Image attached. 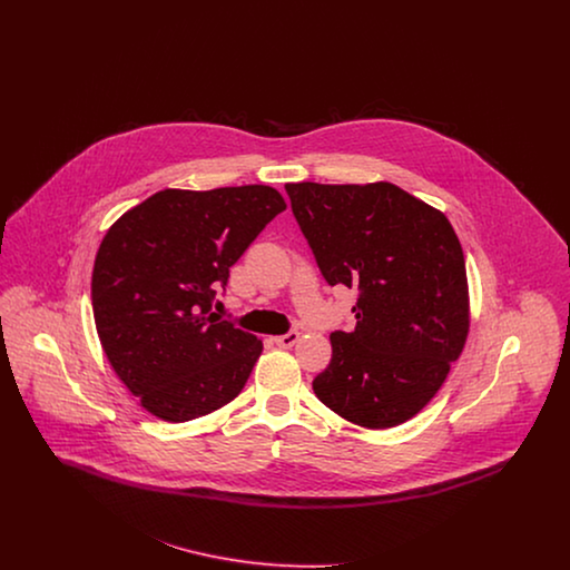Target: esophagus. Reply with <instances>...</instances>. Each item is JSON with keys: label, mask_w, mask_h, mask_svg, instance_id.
Segmentation results:
<instances>
[{"label": "esophagus", "mask_w": 570, "mask_h": 570, "mask_svg": "<svg viewBox=\"0 0 570 570\" xmlns=\"http://www.w3.org/2000/svg\"><path fill=\"white\" fill-rule=\"evenodd\" d=\"M273 342H275L279 348H291V346H295V344H297L298 333L297 331H288V333H284V335L273 337Z\"/></svg>", "instance_id": "obj_1"}]
</instances>
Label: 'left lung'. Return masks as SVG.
<instances>
[{
	"mask_svg": "<svg viewBox=\"0 0 570 570\" xmlns=\"http://www.w3.org/2000/svg\"><path fill=\"white\" fill-rule=\"evenodd\" d=\"M286 194L326 284L356 291V325L331 333L314 393L356 425L395 428L428 406L465 344L460 239L444 214L386 181Z\"/></svg>",
	"mask_w": 570,
	"mask_h": 570,
	"instance_id": "obj_1",
	"label": "left lung"
}]
</instances>
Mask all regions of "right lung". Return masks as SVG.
Masks as SVG:
<instances>
[{
  "mask_svg": "<svg viewBox=\"0 0 570 570\" xmlns=\"http://www.w3.org/2000/svg\"><path fill=\"white\" fill-rule=\"evenodd\" d=\"M284 209L269 186L163 190L110 226L91 275L96 328L115 374L154 416L184 423L242 393L263 342L212 307Z\"/></svg>",
  "mask_w": 570,
  "mask_h": 570,
  "instance_id": "obj_1",
  "label": "right lung"
}]
</instances>
